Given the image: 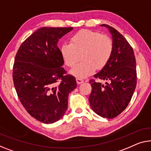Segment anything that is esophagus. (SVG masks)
Returning <instances> with one entry per match:
<instances>
[{
  "label": "esophagus",
  "mask_w": 151,
  "mask_h": 151,
  "mask_svg": "<svg viewBox=\"0 0 151 151\" xmlns=\"http://www.w3.org/2000/svg\"><path fill=\"white\" fill-rule=\"evenodd\" d=\"M76 83H77V84H81V83H84V81L81 79V78H76Z\"/></svg>",
  "instance_id": "1"
}]
</instances>
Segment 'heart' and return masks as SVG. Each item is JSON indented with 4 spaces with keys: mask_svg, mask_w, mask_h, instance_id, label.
Instances as JSON below:
<instances>
[{
    "mask_svg": "<svg viewBox=\"0 0 151 151\" xmlns=\"http://www.w3.org/2000/svg\"><path fill=\"white\" fill-rule=\"evenodd\" d=\"M112 40L106 35L90 30H82L71 38V43L65 42L60 52L67 66L73 67L82 57L81 62L70 70L76 77L83 78L92 75L96 69L104 67L111 58Z\"/></svg>",
    "mask_w": 151,
    "mask_h": 151,
    "instance_id": "b5f03b06",
    "label": "heart"
}]
</instances>
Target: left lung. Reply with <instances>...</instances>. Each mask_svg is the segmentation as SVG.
I'll return each mask as SVG.
<instances>
[{
	"instance_id": "left-lung-1",
	"label": "left lung",
	"mask_w": 151,
	"mask_h": 151,
	"mask_svg": "<svg viewBox=\"0 0 151 151\" xmlns=\"http://www.w3.org/2000/svg\"><path fill=\"white\" fill-rule=\"evenodd\" d=\"M108 28L112 37V51L107 64L94 77L105 85L90 81L92 91L89 101L91 109L104 118L113 119L127 106L136 86V63L134 50L123 36L114 28Z\"/></svg>"
}]
</instances>
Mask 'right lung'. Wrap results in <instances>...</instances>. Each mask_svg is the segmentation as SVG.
<instances>
[{"label": "right lung", "mask_w": 151, "mask_h": 151, "mask_svg": "<svg viewBox=\"0 0 151 151\" xmlns=\"http://www.w3.org/2000/svg\"><path fill=\"white\" fill-rule=\"evenodd\" d=\"M73 30L38 29L21 45L15 56L13 79L18 98L31 116L47 124L64 116L69 93L76 87L75 78L64 75V59L58 47L59 40Z\"/></svg>", "instance_id": "1"}]
</instances>
